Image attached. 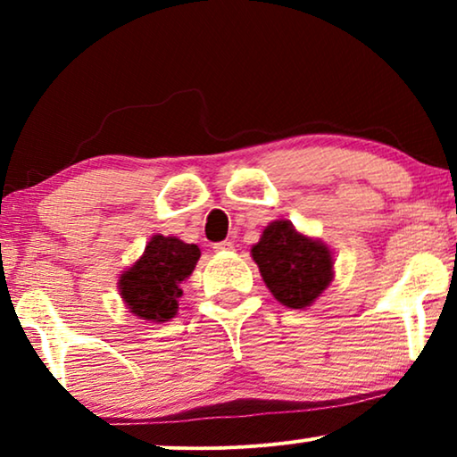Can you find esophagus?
Listing matches in <instances>:
<instances>
[{
	"mask_svg": "<svg viewBox=\"0 0 457 457\" xmlns=\"http://www.w3.org/2000/svg\"><path fill=\"white\" fill-rule=\"evenodd\" d=\"M230 249H233V241H220V243H216L214 245V252H218V253H224V252H230Z\"/></svg>",
	"mask_w": 457,
	"mask_h": 457,
	"instance_id": "obj_1",
	"label": "esophagus"
}]
</instances>
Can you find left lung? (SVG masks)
<instances>
[{"label":"left lung","mask_w":457,"mask_h":457,"mask_svg":"<svg viewBox=\"0 0 457 457\" xmlns=\"http://www.w3.org/2000/svg\"><path fill=\"white\" fill-rule=\"evenodd\" d=\"M252 258L277 302L308 308L333 280V252L322 241L295 230L289 220H274L252 247Z\"/></svg>","instance_id":"1"}]
</instances>
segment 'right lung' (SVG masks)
Wrapping results in <instances>:
<instances>
[{"instance_id":"obj_1","label":"right lung","mask_w":457,"mask_h":457,"mask_svg":"<svg viewBox=\"0 0 457 457\" xmlns=\"http://www.w3.org/2000/svg\"><path fill=\"white\" fill-rule=\"evenodd\" d=\"M197 245L177 237L154 235L145 252L129 270L120 274L118 289L130 314L141 320L168 322L177 316L180 283L195 270Z\"/></svg>"}]
</instances>
